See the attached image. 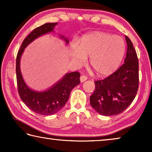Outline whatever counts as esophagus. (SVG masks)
Listing matches in <instances>:
<instances>
[{
	"label": "esophagus",
	"mask_w": 152,
	"mask_h": 152,
	"mask_svg": "<svg viewBox=\"0 0 152 152\" xmlns=\"http://www.w3.org/2000/svg\"><path fill=\"white\" fill-rule=\"evenodd\" d=\"M87 76H85V75H82L81 76H80V82H84V81H86V80H87Z\"/></svg>",
	"instance_id": "obj_1"
}]
</instances>
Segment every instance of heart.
Wrapping results in <instances>:
<instances>
[{
    "instance_id": "obj_1",
    "label": "heart",
    "mask_w": 152,
    "mask_h": 152,
    "mask_svg": "<svg viewBox=\"0 0 152 152\" xmlns=\"http://www.w3.org/2000/svg\"><path fill=\"white\" fill-rule=\"evenodd\" d=\"M125 52V42L119 36L96 32L82 38L78 47L73 45L70 55L74 62L80 65L90 57V64L95 72L108 75L119 68Z\"/></svg>"
}]
</instances>
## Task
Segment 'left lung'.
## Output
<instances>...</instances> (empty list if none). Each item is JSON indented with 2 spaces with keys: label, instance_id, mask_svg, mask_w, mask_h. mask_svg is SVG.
<instances>
[{
  "label": "left lung",
  "instance_id": "1",
  "mask_svg": "<svg viewBox=\"0 0 152 152\" xmlns=\"http://www.w3.org/2000/svg\"><path fill=\"white\" fill-rule=\"evenodd\" d=\"M127 45L125 62L107 78L94 81L95 90L91 96L92 107L104 116L123 113L132 104L139 88V61L133 43L125 36Z\"/></svg>",
  "mask_w": 152,
  "mask_h": 152
}]
</instances>
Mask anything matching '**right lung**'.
I'll return each mask as SVG.
<instances>
[{"instance_id":"1","label":"right lung","mask_w":152,"mask_h":152,"mask_svg":"<svg viewBox=\"0 0 152 152\" xmlns=\"http://www.w3.org/2000/svg\"><path fill=\"white\" fill-rule=\"evenodd\" d=\"M57 23H48L35 28L23 42L17 53L16 59V74L18 92L23 102L29 109L37 114L51 115L58 112L65 106L72 90L80 82L78 72L68 73L51 87L44 92H35L31 90L25 83L20 70V59L26 46L36 38L52 31ZM68 43V39L61 37Z\"/></svg>"}]
</instances>
